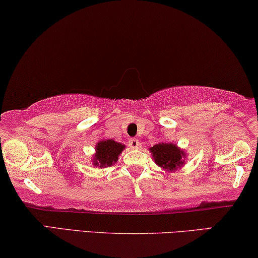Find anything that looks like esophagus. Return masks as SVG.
<instances>
[{
  "mask_svg": "<svg viewBox=\"0 0 258 258\" xmlns=\"http://www.w3.org/2000/svg\"><path fill=\"white\" fill-rule=\"evenodd\" d=\"M128 145L130 146V148H133V150H136V148H138V147H139V142H138V139H136V138H132V139H129Z\"/></svg>",
  "mask_w": 258,
  "mask_h": 258,
  "instance_id": "34e87169",
  "label": "esophagus"
}]
</instances>
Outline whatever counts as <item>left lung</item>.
<instances>
[{"label":"left lung","mask_w":258,"mask_h":258,"mask_svg":"<svg viewBox=\"0 0 258 258\" xmlns=\"http://www.w3.org/2000/svg\"><path fill=\"white\" fill-rule=\"evenodd\" d=\"M150 150L152 155L154 156L155 163L162 168L172 171L183 164L182 157L184 156V153L173 144L160 143L151 147Z\"/></svg>","instance_id":"8db88e82"}]
</instances>
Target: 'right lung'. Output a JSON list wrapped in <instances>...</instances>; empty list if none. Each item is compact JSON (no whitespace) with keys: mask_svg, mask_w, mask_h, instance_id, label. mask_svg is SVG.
Returning <instances> with one entry per match:
<instances>
[{"mask_svg":"<svg viewBox=\"0 0 258 258\" xmlns=\"http://www.w3.org/2000/svg\"><path fill=\"white\" fill-rule=\"evenodd\" d=\"M123 148L124 145L114 142L113 139L98 142L96 146V154H95L94 159L95 166L97 165L99 168H104V166H111L114 164Z\"/></svg>","mask_w":258,"mask_h":258,"instance_id":"1","label":"right lung"}]
</instances>
